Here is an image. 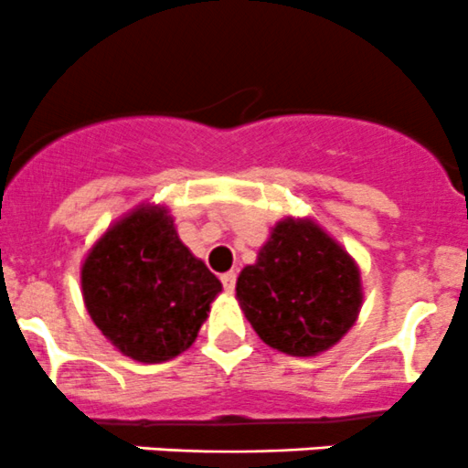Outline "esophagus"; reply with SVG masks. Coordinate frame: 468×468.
Returning <instances> with one entry per match:
<instances>
[{
  "label": "esophagus",
  "instance_id": "34e87169",
  "mask_svg": "<svg viewBox=\"0 0 468 468\" xmlns=\"http://www.w3.org/2000/svg\"><path fill=\"white\" fill-rule=\"evenodd\" d=\"M220 282H223V286H225V291H228V293H232L234 291V286H236V272H225L223 277H220Z\"/></svg>",
  "mask_w": 468,
  "mask_h": 468
}]
</instances>
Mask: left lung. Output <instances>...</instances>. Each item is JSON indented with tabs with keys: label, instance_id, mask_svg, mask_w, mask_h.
I'll use <instances>...</instances> for the list:
<instances>
[{
	"label": "left lung",
	"instance_id": "1",
	"mask_svg": "<svg viewBox=\"0 0 468 468\" xmlns=\"http://www.w3.org/2000/svg\"><path fill=\"white\" fill-rule=\"evenodd\" d=\"M236 300L263 344L316 357L357 323L362 271L316 220L286 216L271 228L257 261L239 272Z\"/></svg>",
	"mask_w": 468,
	"mask_h": 468
}]
</instances>
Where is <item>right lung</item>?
<instances>
[{
	"label": "right lung",
	"instance_id": "obj_1",
	"mask_svg": "<svg viewBox=\"0 0 468 468\" xmlns=\"http://www.w3.org/2000/svg\"><path fill=\"white\" fill-rule=\"evenodd\" d=\"M220 291L218 277L182 243L168 207L154 202L111 223L81 261L88 316L118 353L141 364L191 348Z\"/></svg>",
	"mask_w": 468,
	"mask_h": 468
}]
</instances>
